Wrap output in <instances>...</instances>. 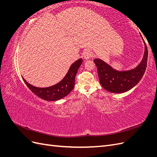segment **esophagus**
I'll use <instances>...</instances> for the list:
<instances>
[{
    "mask_svg": "<svg viewBox=\"0 0 157 157\" xmlns=\"http://www.w3.org/2000/svg\"><path fill=\"white\" fill-rule=\"evenodd\" d=\"M92 57V53L91 52L86 51V52H85L84 53V59H88L90 58H91Z\"/></svg>",
    "mask_w": 157,
    "mask_h": 157,
    "instance_id": "1",
    "label": "esophagus"
}]
</instances>
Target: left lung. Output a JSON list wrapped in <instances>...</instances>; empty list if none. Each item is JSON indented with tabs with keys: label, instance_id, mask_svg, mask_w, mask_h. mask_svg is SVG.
Returning a JSON list of instances; mask_svg holds the SVG:
<instances>
[{
	"label": "left lung",
	"instance_id": "obj_1",
	"mask_svg": "<svg viewBox=\"0 0 157 157\" xmlns=\"http://www.w3.org/2000/svg\"><path fill=\"white\" fill-rule=\"evenodd\" d=\"M144 43V58L134 69L118 71L101 59H94L98 68L99 82L104 89L113 93H123L132 89L140 82L146 70L148 58V51L145 41Z\"/></svg>",
	"mask_w": 157,
	"mask_h": 157
}]
</instances>
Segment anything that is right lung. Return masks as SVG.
Segmentation results:
<instances>
[{
    "label": "right lung",
    "instance_id": "1",
    "mask_svg": "<svg viewBox=\"0 0 157 157\" xmlns=\"http://www.w3.org/2000/svg\"><path fill=\"white\" fill-rule=\"evenodd\" d=\"M82 63V59L76 61L70 67L67 75L62 80L54 86L48 88H37L32 86L23 78V81L31 91L36 96L46 101H56L64 98L74 88L75 77Z\"/></svg>",
    "mask_w": 157,
    "mask_h": 157
}]
</instances>
